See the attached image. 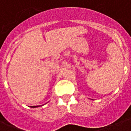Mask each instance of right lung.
Here are the masks:
<instances>
[{"instance_id": "obj_1", "label": "right lung", "mask_w": 131, "mask_h": 131, "mask_svg": "<svg viewBox=\"0 0 131 131\" xmlns=\"http://www.w3.org/2000/svg\"><path fill=\"white\" fill-rule=\"evenodd\" d=\"M41 105H38V106H31L30 107H32V108H35V107H39Z\"/></svg>"}]
</instances>
